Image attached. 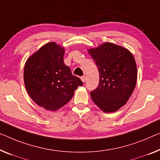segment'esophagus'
Masks as SVG:
<instances>
[{
	"label": "esophagus",
	"mask_w": 160,
	"mask_h": 160,
	"mask_svg": "<svg viewBox=\"0 0 160 160\" xmlns=\"http://www.w3.org/2000/svg\"><path fill=\"white\" fill-rule=\"evenodd\" d=\"M80 79H81V80L83 82H85V81H86V77H85V76H82V77L80 78Z\"/></svg>",
	"instance_id": "34e87169"
}]
</instances>
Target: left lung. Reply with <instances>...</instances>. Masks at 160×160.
<instances>
[{
	"label": "left lung",
	"mask_w": 160,
	"mask_h": 160,
	"mask_svg": "<svg viewBox=\"0 0 160 160\" xmlns=\"http://www.w3.org/2000/svg\"><path fill=\"white\" fill-rule=\"evenodd\" d=\"M100 73L99 85L90 92L95 104L105 113H113L127 103L136 87L137 64L129 50L106 42L88 49Z\"/></svg>",
	"instance_id": "1"
}]
</instances>
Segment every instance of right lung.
Wrapping results in <instances>:
<instances>
[{
  "mask_svg": "<svg viewBox=\"0 0 160 160\" xmlns=\"http://www.w3.org/2000/svg\"><path fill=\"white\" fill-rule=\"evenodd\" d=\"M64 47L49 42L26 62L23 80L27 91L38 106L55 111L72 99L75 90L82 85L64 62Z\"/></svg>",
  "mask_w": 160,
  "mask_h": 160,
  "instance_id": "obj_1",
  "label": "right lung"
}]
</instances>
